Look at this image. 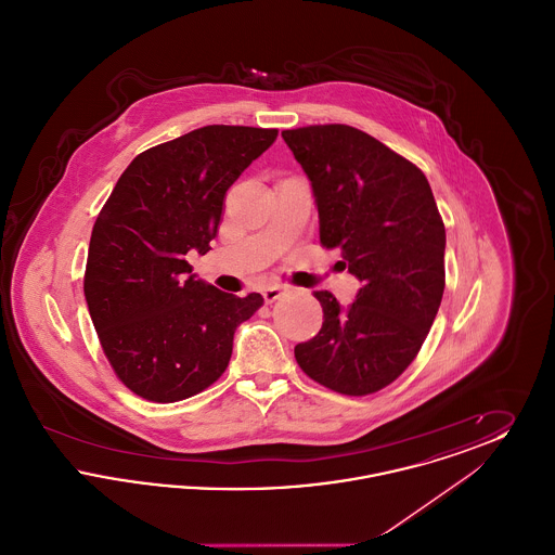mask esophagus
<instances>
[{"label":"esophagus","mask_w":555,"mask_h":555,"mask_svg":"<svg viewBox=\"0 0 555 555\" xmlns=\"http://www.w3.org/2000/svg\"><path fill=\"white\" fill-rule=\"evenodd\" d=\"M262 295H264L266 304H272V301H276L283 295V287L281 285H268L262 291Z\"/></svg>","instance_id":"1"}]
</instances>
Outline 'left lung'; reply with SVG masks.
Returning <instances> with one entry per match:
<instances>
[{"label":"left lung","mask_w":555,"mask_h":555,"mask_svg":"<svg viewBox=\"0 0 555 555\" xmlns=\"http://www.w3.org/2000/svg\"><path fill=\"white\" fill-rule=\"evenodd\" d=\"M317 202L320 241L362 287L353 304L317 291L322 328L295 345L320 385L369 396L412 364L446 289V227L421 168L347 125L283 131Z\"/></svg>","instance_id":"obj_1"}]
</instances>
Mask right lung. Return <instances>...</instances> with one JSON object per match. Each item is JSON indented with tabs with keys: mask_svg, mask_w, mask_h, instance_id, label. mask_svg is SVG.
<instances>
[{
	"mask_svg": "<svg viewBox=\"0 0 555 555\" xmlns=\"http://www.w3.org/2000/svg\"><path fill=\"white\" fill-rule=\"evenodd\" d=\"M276 129L210 125L132 159L100 211L87 256L85 299L109 364L143 399L172 403L210 387L229 366L238 326L264 304L193 274L241 172Z\"/></svg>",
	"mask_w": 555,
	"mask_h": 555,
	"instance_id": "right-lung-1",
	"label": "right lung"
}]
</instances>
